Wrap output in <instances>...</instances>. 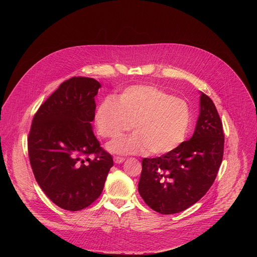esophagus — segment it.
<instances>
[{
	"label": "esophagus",
	"mask_w": 257,
	"mask_h": 257,
	"mask_svg": "<svg viewBox=\"0 0 257 257\" xmlns=\"http://www.w3.org/2000/svg\"><path fill=\"white\" fill-rule=\"evenodd\" d=\"M124 161H125V159L122 158V157H115V158H114V162H115L116 164H121V163H123Z\"/></svg>",
	"instance_id": "34e87169"
}]
</instances>
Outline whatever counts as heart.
<instances>
[{"mask_svg": "<svg viewBox=\"0 0 257 257\" xmlns=\"http://www.w3.org/2000/svg\"><path fill=\"white\" fill-rule=\"evenodd\" d=\"M97 133L117 138L129 131L134 134L107 145L109 152L121 155H165L185 140L192 124L189 103L153 85H133L116 98L104 97L94 113Z\"/></svg>", "mask_w": 257, "mask_h": 257, "instance_id": "1", "label": "heart"}]
</instances>
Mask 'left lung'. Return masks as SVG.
<instances>
[{"mask_svg":"<svg viewBox=\"0 0 257 257\" xmlns=\"http://www.w3.org/2000/svg\"><path fill=\"white\" fill-rule=\"evenodd\" d=\"M224 142L223 123L215 105L201 92L193 136L171 153L142 160L138 191L144 202L162 214L177 213L196 203L216 178Z\"/></svg>","mask_w":257,"mask_h":257,"instance_id":"left-lung-1","label":"left lung"}]
</instances>
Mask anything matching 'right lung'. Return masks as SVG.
Here are the masks:
<instances>
[{"mask_svg": "<svg viewBox=\"0 0 257 257\" xmlns=\"http://www.w3.org/2000/svg\"><path fill=\"white\" fill-rule=\"evenodd\" d=\"M99 87L88 77L64 81L35 113L27 138L36 182L56 205L71 211L99 197L114 165L92 132Z\"/></svg>", "mask_w": 257, "mask_h": 257, "instance_id": "1", "label": "right lung"}]
</instances>
